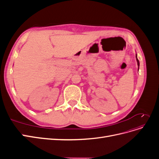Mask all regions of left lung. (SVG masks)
Returning <instances> with one entry per match:
<instances>
[{
  "label": "left lung",
  "mask_w": 159,
  "mask_h": 159,
  "mask_svg": "<svg viewBox=\"0 0 159 159\" xmlns=\"http://www.w3.org/2000/svg\"><path fill=\"white\" fill-rule=\"evenodd\" d=\"M136 60H137V65H138V67H139V60H138V58H137V54H136ZM138 70H139V68H138Z\"/></svg>",
  "instance_id": "1"
}]
</instances>
